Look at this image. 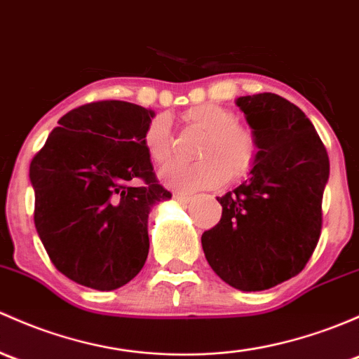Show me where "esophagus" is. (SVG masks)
<instances>
[{"label": "esophagus", "instance_id": "1", "mask_svg": "<svg viewBox=\"0 0 359 359\" xmlns=\"http://www.w3.org/2000/svg\"><path fill=\"white\" fill-rule=\"evenodd\" d=\"M173 199H175L177 203H180V205H187V203L192 201L191 196H186V194H173Z\"/></svg>", "mask_w": 359, "mask_h": 359}]
</instances>
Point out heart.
<instances>
[{
    "label": "heart",
    "mask_w": 359,
    "mask_h": 359,
    "mask_svg": "<svg viewBox=\"0 0 359 359\" xmlns=\"http://www.w3.org/2000/svg\"><path fill=\"white\" fill-rule=\"evenodd\" d=\"M187 129L203 135L196 158L198 163H170L160 170L165 186L177 192H194L217 187L244 177L258 156V139L249 127L237 122L236 113L220 104L205 103L182 113ZM146 153L154 163H165L172 154V132L167 116H156L144 130Z\"/></svg>",
    "instance_id": "heart-1"
}]
</instances>
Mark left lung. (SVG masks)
Returning <instances> with one entry per match:
<instances>
[{"label":"left lung","instance_id":"1","mask_svg":"<svg viewBox=\"0 0 359 359\" xmlns=\"http://www.w3.org/2000/svg\"><path fill=\"white\" fill-rule=\"evenodd\" d=\"M258 139L249 177L217 198L222 218L201 236L215 273L244 292L265 290L299 273L322 230L329 154L296 104L271 93L236 100Z\"/></svg>","mask_w":359,"mask_h":359}]
</instances>
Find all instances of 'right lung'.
I'll return each instance as SVG.
<instances>
[{"label": "right lung", "mask_w": 359, "mask_h": 359, "mask_svg": "<svg viewBox=\"0 0 359 359\" xmlns=\"http://www.w3.org/2000/svg\"><path fill=\"white\" fill-rule=\"evenodd\" d=\"M153 116L127 101L84 104L58 120L30 161L36 230L53 265L77 284L118 289L144 266L149 211L172 198L142 142Z\"/></svg>", "instance_id": "obj_1"}]
</instances>
